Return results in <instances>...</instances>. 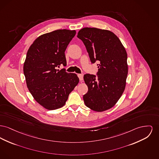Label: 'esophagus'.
<instances>
[{
	"label": "esophagus",
	"mask_w": 159,
	"mask_h": 159,
	"mask_svg": "<svg viewBox=\"0 0 159 159\" xmlns=\"http://www.w3.org/2000/svg\"><path fill=\"white\" fill-rule=\"evenodd\" d=\"M77 75H78V77L79 78L80 81H82L83 79H84V75L83 74H79Z\"/></svg>",
	"instance_id": "1"
}]
</instances>
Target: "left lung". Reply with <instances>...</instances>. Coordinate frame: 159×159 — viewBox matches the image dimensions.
Wrapping results in <instances>:
<instances>
[{"mask_svg":"<svg viewBox=\"0 0 159 159\" xmlns=\"http://www.w3.org/2000/svg\"><path fill=\"white\" fill-rule=\"evenodd\" d=\"M77 37L86 48L90 60L97 61V77L84 75L88 93L84 95L85 105L96 112L113 107L124 93L128 74L127 54L118 37L112 32L95 28L80 29Z\"/></svg>","mask_w":159,"mask_h":159,"instance_id":"1","label":"left lung"}]
</instances>
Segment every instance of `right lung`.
Returning a JSON list of instances; mask_svg holds the SVG:
<instances>
[{
  "mask_svg": "<svg viewBox=\"0 0 159 159\" xmlns=\"http://www.w3.org/2000/svg\"><path fill=\"white\" fill-rule=\"evenodd\" d=\"M75 30L59 29L40 35L27 52L23 72L29 91L41 106L48 110L64 106L68 95L79 82L75 73L65 69V51L75 35Z\"/></svg>",
  "mask_w": 159,
  "mask_h": 159,
  "instance_id": "right-lung-1",
  "label": "right lung"
}]
</instances>
